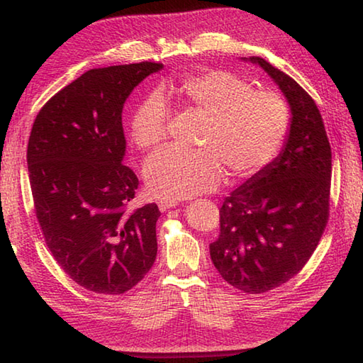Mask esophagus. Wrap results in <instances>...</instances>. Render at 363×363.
Returning a JSON list of instances; mask_svg holds the SVG:
<instances>
[{
    "instance_id": "1",
    "label": "esophagus",
    "mask_w": 363,
    "mask_h": 363,
    "mask_svg": "<svg viewBox=\"0 0 363 363\" xmlns=\"http://www.w3.org/2000/svg\"><path fill=\"white\" fill-rule=\"evenodd\" d=\"M179 203H177V201H173V200H160L158 201V208H160V211H168L169 208H174V206H177Z\"/></svg>"
}]
</instances>
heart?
<instances>
[{
    "mask_svg": "<svg viewBox=\"0 0 363 363\" xmlns=\"http://www.w3.org/2000/svg\"><path fill=\"white\" fill-rule=\"evenodd\" d=\"M168 101L179 102L201 118L196 152L162 149L144 163L150 192L163 200H182L211 192L224 177L245 179L279 155L290 131V108L274 91H255L225 70L186 77L138 104L131 116V139L150 150L167 136Z\"/></svg>",
    "mask_w": 363,
    "mask_h": 363,
    "instance_id": "obj_1",
    "label": "heart"
}]
</instances>
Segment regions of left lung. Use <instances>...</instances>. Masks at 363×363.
<instances>
[{
  "label": "left lung",
  "instance_id": "1",
  "mask_svg": "<svg viewBox=\"0 0 363 363\" xmlns=\"http://www.w3.org/2000/svg\"><path fill=\"white\" fill-rule=\"evenodd\" d=\"M262 69L290 106V131L279 155L220 206V232L210 255L227 284L248 294L293 279L314 253L328 220L331 149L312 97L267 60Z\"/></svg>",
  "mask_w": 363,
  "mask_h": 363
}]
</instances>
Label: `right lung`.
I'll use <instances>...</instances> for the list:
<instances>
[{
    "instance_id": "obj_1",
    "label": "right lung",
    "mask_w": 363,
    "mask_h": 363,
    "mask_svg": "<svg viewBox=\"0 0 363 363\" xmlns=\"http://www.w3.org/2000/svg\"><path fill=\"white\" fill-rule=\"evenodd\" d=\"M162 69L140 62L88 70L33 123L27 164L36 218L54 259L89 291L125 293L155 262L160 210H128L139 181L123 164L121 113L133 89Z\"/></svg>"
}]
</instances>
